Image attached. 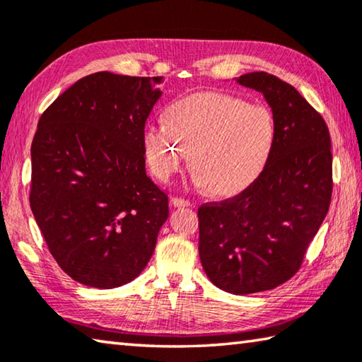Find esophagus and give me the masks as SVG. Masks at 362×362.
<instances>
[{
    "instance_id": "1",
    "label": "esophagus",
    "mask_w": 362,
    "mask_h": 362,
    "mask_svg": "<svg viewBox=\"0 0 362 362\" xmlns=\"http://www.w3.org/2000/svg\"><path fill=\"white\" fill-rule=\"evenodd\" d=\"M170 203H173V206H174V207H188L189 204H192V203H189V201H188V199L175 198V196H174V198H173V199H170Z\"/></svg>"
}]
</instances>
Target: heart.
I'll use <instances>...</instances> for the list:
<instances>
[{
  "label": "heart",
  "instance_id": "heart-1",
  "mask_svg": "<svg viewBox=\"0 0 362 362\" xmlns=\"http://www.w3.org/2000/svg\"><path fill=\"white\" fill-rule=\"evenodd\" d=\"M148 168L168 182L188 166L193 182L214 194L233 196L265 173L276 145V121L262 105L222 93H198L174 102L166 122L144 129Z\"/></svg>",
  "mask_w": 362,
  "mask_h": 362
}]
</instances>
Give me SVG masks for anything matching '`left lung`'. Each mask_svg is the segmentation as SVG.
Returning a JSON list of instances; mask_svg holds the SVG:
<instances>
[{"label": "left lung", "instance_id": "left-lung-1", "mask_svg": "<svg viewBox=\"0 0 362 362\" xmlns=\"http://www.w3.org/2000/svg\"><path fill=\"white\" fill-rule=\"evenodd\" d=\"M235 79L265 97L276 145L254 185L199 207V259L218 289L247 296L274 289L302 265L329 211L332 153L326 122L293 86L265 71Z\"/></svg>", "mask_w": 362, "mask_h": 362}]
</instances>
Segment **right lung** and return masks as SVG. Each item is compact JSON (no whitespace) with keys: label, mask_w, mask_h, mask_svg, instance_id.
Returning a JSON list of instances; mask_svg holds the SVG:
<instances>
[{"label":"right lung","mask_w":362,"mask_h":362,"mask_svg":"<svg viewBox=\"0 0 362 362\" xmlns=\"http://www.w3.org/2000/svg\"><path fill=\"white\" fill-rule=\"evenodd\" d=\"M161 83L93 73L40 118L30 206L59 267L84 286L136 279L169 217L168 194L145 173L142 142Z\"/></svg>","instance_id":"add662e5"}]
</instances>
